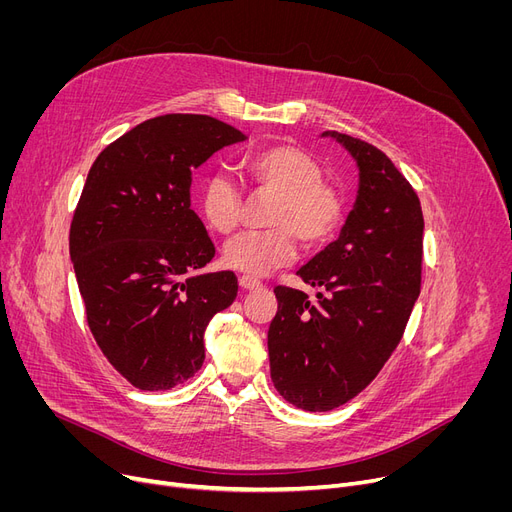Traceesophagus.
Listing matches in <instances>:
<instances>
[{"mask_svg": "<svg viewBox=\"0 0 512 512\" xmlns=\"http://www.w3.org/2000/svg\"><path fill=\"white\" fill-rule=\"evenodd\" d=\"M238 284H240L242 290H259V288H263V284L259 280L251 278V276H240Z\"/></svg>", "mask_w": 512, "mask_h": 512, "instance_id": "1", "label": "esophagus"}]
</instances>
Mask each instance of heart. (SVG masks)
Wrapping results in <instances>:
<instances>
[{
  "mask_svg": "<svg viewBox=\"0 0 512 512\" xmlns=\"http://www.w3.org/2000/svg\"><path fill=\"white\" fill-rule=\"evenodd\" d=\"M240 182L255 193L274 195L265 222L270 228L245 232L224 247L222 259L230 270L247 276H267L297 255V238L305 247H321L340 230L346 203L338 188L321 178V166L305 149L270 145L245 153L236 164ZM205 224L218 234H230L240 222L242 193L224 176H211L201 188Z\"/></svg>",
  "mask_w": 512,
  "mask_h": 512,
  "instance_id": "obj_1",
  "label": "heart"
}]
</instances>
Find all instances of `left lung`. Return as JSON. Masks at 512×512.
Instances as JSON below:
<instances>
[{
    "label": "left lung",
    "instance_id": "1",
    "mask_svg": "<svg viewBox=\"0 0 512 512\" xmlns=\"http://www.w3.org/2000/svg\"><path fill=\"white\" fill-rule=\"evenodd\" d=\"M359 166V195L342 234L297 272L319 286H276L267 332L272 382L303 411H332L365 390L394 353L421 290L423 211L388 155L336 130Z\"/></svg>",
    "mask_w": 512,
    "mask_h": 512
}]
</instances>
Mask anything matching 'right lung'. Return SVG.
Masks as SVG:
<instances>
[{
	"label": "right lung",
	"instance_id": "obj_1",
	"mask_svg": "<svg viewBox=\"0 0 512 512\" xmlns=\"http://www.w3.org/2000/svg\"><path fill=\"white\" fill-rule=\"evenodd\" d=\"M245 141L201 114H166L107 145L70 224V259L89 330L139 390H170L201 369L209 319L236 299L232 272L193 276L215 247L191 209L193 172Z\"/></svg>",
	"mask_w": 512,
	"mask_h": 512
}]
</instances>
